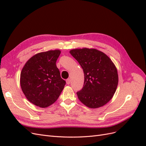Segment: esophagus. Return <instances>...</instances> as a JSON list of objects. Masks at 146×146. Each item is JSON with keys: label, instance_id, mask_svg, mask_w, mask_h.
Instances as JSON below:
<instances>
[{"label": "esophagus", "instance_id": "34e87169", "mask_svg": "<svg viewBox=\"0 0 146 146\" xmlns=\"http://www.w3.org/2000/svg\"><path fill=\"white\" fill-rule=\"evenodd\" d=\"M70 78H68L67 80H66V83H67L68 85H69V84H70Z\"/></svg>", "mask_w": 146, "mask_h": 146}]
</instances>
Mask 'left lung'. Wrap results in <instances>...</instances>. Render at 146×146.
Listing matches in <instances>:
<instances>
[{"instance_id":"obj_1","label":"left lung","mask_w":146,"mask_h":146,"mask_svg":"<svg viewBox=\"0 0 146 146\" xmlns=\"http://www.w3.org/2000/svg\"><path fill=\"white\" fill-rule=\"evenodd\" d=\"M70 54L80 64L85 76L83 87L77 92L78 99L91 108L108 103L118 84L117 69L111 59L95 48H76Z\"/></svg>"}]
</instances>
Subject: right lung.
<instances>
[{"instance_id":"add662e5","label":"right lung","mask_w":146,"mask_h":146,"mask_svg":"<svg viewBox=\"0 0 146 146\" xmlns=\"http://www.w3.org/2000/svg\"><path fill=\"white\" fill-rule=\"evenodd\" d=\"M60 54L59 50L39 53L22 69L21 89L26 98L38 107L46 108L54 104L64 87L66 82L56 65Z\"/></svg>"}]
</instances>
